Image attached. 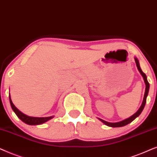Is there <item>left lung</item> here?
Listing matches in <instances>:
<instances>
[{
	"mask_svg": "<svg viewBox=\"0 0 157 157\" xmlns=\"http://www.w3.org/2000/svg\"><path fill=\"white\" fill-rule=\"evenodd\" d=\"M134 59H135V62H136V67H137L138 70H139V72L141 73V75H142V77H143L144 82H145V85H146V90H145V93H144V97L143 102H142V104H141V107L139 108V109L138 110V111L136 113L133 114V116H131V117H129V118L125 119V120H124V121H120V122L110 123V122H107V121L103 120V119L98 118L100 121H102V122H103V124H105V125H107L108 126H110V127H122V126H126V125H127V124H130L131 122H132V121L134 120L136 118H137V117L139 116L140 114H141V113L142 112V110H144V106H145V105H146V102H147V97L148 93H149V82H148V80H147V75H146L143 72H142L141 69V67H140L139 60H138L137 58H136V57L134 58Z\"/></svg>",
	"mask_w": 157,
	"mask_h": 157,
	"instance_id": "obj_1",
	"label": "left lung"
}]
</instances>
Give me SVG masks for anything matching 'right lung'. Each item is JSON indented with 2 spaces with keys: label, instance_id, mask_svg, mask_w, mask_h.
<instances>
[{
  "label": "right lung",
  "instance_id": "right-lung-1",
  "mask_svg": "<svg viewBox=\"0 0 157 157\" xmlns=\"http://www.w3.org/2000/svg\"><path fill=\"white\" fill-rule=\"evenodd\" d=\"M9 100H10V103L11 105V108L14 113L16 114L18 118L21 120L23 122H24L25 124H29V125H39L42 124L44 123L47 122L50 119H52L54 116H50V117H44V118H38V117H31L28 116L26 115H25L20 111L19 110L17 109V108H16V106L13 105V102H12L11 99H10V96L9 95Z\"/></svg>",
  "mask_w": 157,
  "mask_h": 157
}]
</instances>
